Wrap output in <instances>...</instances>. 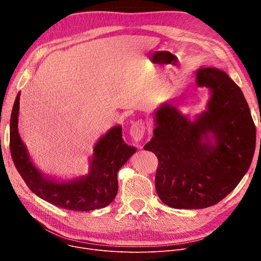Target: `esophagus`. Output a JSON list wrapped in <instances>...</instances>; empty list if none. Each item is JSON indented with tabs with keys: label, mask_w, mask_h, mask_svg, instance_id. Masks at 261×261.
Returning <instances> with one entry per match:
<instances>
[{
	"label": "esophagus",
	"mask_w": 261,
	"mask_h": 261,
	"mask_svg": "<svg viewBox=\"0 0 261 261\" xmlns=\"http://www.w3.org/2000/svg\"><path fill=\"white\" fill-rule=\"evenodd\" d=\"M145 130H146V126H145V122L143 120L135 121L134 123H132V126L130 128L131 139L136 143L141 142L144 138Z\"/></svg>",
	"instance_id": "1"
}]
</instances>
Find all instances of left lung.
I'll list each match as a JSON object with an SVG mask.
<instances>
[{"label":"left lung","instance_id":"8db88e82","mask_svg":"<svg viewBox=\"0 0 261 261\" xmlns=\"http://www.w3.org/2000/svg\"><path fill=\"white\" fill-rule=\"evenodd\" d=\"M196 84L211 90L206 110L190 121L163 105L154 114L153 138L144 147L159 160L160 199L179 210L210 207L224 199L249 170L255 152L256 128L240 88L215 67L199 68Z\"/></svg>","mask_w":261,"mask_h":261}]
</instances>
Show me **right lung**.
Returning a JSON list of instances; mask_svg holds the SVG:
<instances>
[{
    "label": "right lung",
    "mask_w": 261,
    "mask_h": 261,
    "mask_svg": "<svg viewBox=\"0 0 261 261\" xmlns=\"http://www.w3.org/2000/svg\"><path fill=\"white\" fill-rule=\"evenodd\" d=\"M19 109L20 92L11 112L9 147L17 170L34 194L58 207L80 212L102 208L114 200L117 172L136 151L135 147L123 142L120 126L110 129L96 143L88 175L58 182L44 176L31 161L18 131Z\"/></svg>",
    "instance_id": "add662e5"
}]
</instances>
